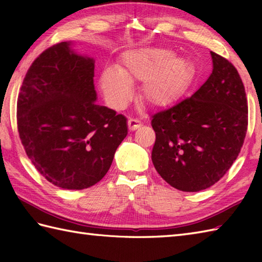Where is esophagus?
Listing matches in <instances>:
<instances>
[{"mask_svg": "<svg viewBox=\"0 0 262 262\" xmlns=\"http://www.w3.org/2000/svg\"><path fill=\"white\" fill-rule=\"evenodd\" d=\"M141 126H142V124H141L140 120H137L135 118L128 119V129H129L130 132H134V130L138 129V128H140Z\"/></svg>", "mask_w": 262, "mask_h": 262, "instance_id": "esophagus-1", "label": "esophagus"}]
</instances>
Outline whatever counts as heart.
I'll return each mask as SVG.
<instances>
[{"label":"heart","mask_w":262,"mask_h":262,"mask_svg":"<svg viewBox=\"0 0 262 262\" xmlns=\"http://www.w3.org/2000/svg\"><path fill=\"white\" fill-rule=\"evenodd\" d=\"M196 76L190 58L176 56L170 48L141 47L124 53L117 70H103L99 85L111 107L121 108L132 98L130 85L142 83L141 101L152 109H164L187 96Z\"/></svg>","instance_id":"1"}]
</instances>
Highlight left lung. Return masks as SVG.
<instances>
[{
  "instance_id": "8db88e82",
  "label": "left lung",
  "mask_w": 262,
  "mask_h": 262,
  "mask_svg": "<svg viewBox=\"0 0 262 262\" xmlns=\"http://www.w3.org/2000/svg\"><path fill=\"white\" fill-rule=\"evenodd\" d=\"M213 72L190 98L152 116V161L159 174L181 191L207 189L224 177L248 129V100L237 70L210 52Z\"/></svg>"
}]
</instances>
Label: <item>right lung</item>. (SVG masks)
Wrapping results in <instances>:
<instances>
[{
	"mask_svg": "<svg viewBox=\"0 0 262 262\" xmlns=\"http://www.w3.org/2000/svg\"><path fill=\"white\" fill-rule=\"evenodd\" d=\"M94 60L58 42L33 60L16 104L22 145L46 180L70 190L96 185L127 136L126 117L96 103Z\"/></svg>",
	"mask_w": 262,
	"mask_h": 262,
	"instance_id": "add662e5",
	"label": "right lung"
}]
</instances>
